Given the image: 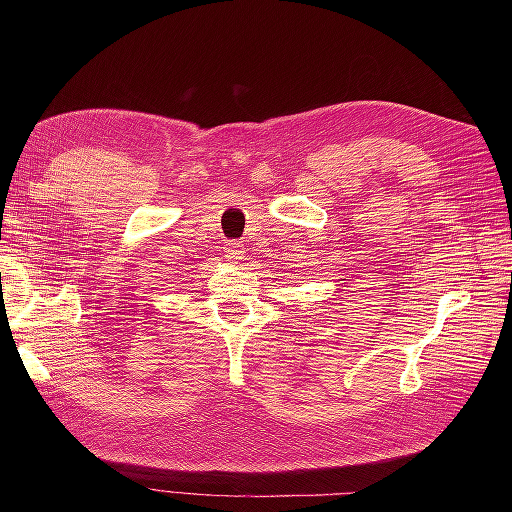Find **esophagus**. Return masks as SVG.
<instances>
[{"label":"esophagus","instance_id":"34e87169","mask_svg":"<svg viewBox=\"0 0 512 512\" xmlns=\"http://www.w3.org/2000/svg\"><path fill=\"white\" fill-rule=\"evenodd\" d=\"M226 258L230 260H241L243 258V245L241 243H230L226 247Z\"/></svg>","mask_w":512,"mask_h":512}]
</instances>
